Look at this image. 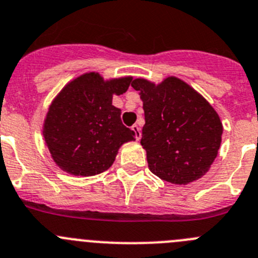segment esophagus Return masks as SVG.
Here are the masks:
<instances>
[{
    "instance_id": "obj_1",
    "label": "esophagus",
    "mask_w": 258,
    "mask_h": 258,
    "mask_svg": "<svg viewBox=\"0 0 258 258\" xmlns=\"http://www.w3.org/2000/svg\"><path fill=\"white\" fill-rule=\"evenodd\" d=\"M132 130H134L135 135H136L137 140H140V139H141V130H140V127H139V124H134V126H132Z\"/></svg>"
}]
</instances>
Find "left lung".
Listing matches in <instances>:
<instances>
[{"label":"left lung","mask_w":258,"mask_h":258,"mask_svg":"<svg viewBox=\"0 0 258 258\" xmlns=\"http://www.w3.org/2000/svg\"><path fill=\"white\" fill-rule=\"evenodd\" d=\"M145 124L141 145L151 173L173 184H187L209 170L220 148V118L197 91L177 78L160 85L136 79Z\"/></svg>","instance_id":"obj_1"}]
</instances>
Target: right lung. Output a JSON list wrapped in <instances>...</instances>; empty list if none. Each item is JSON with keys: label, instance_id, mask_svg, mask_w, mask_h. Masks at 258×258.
<instances>
[{"label": "right lung", "instance_id": "obj_1", "mask_svg": "<svg viewBox=\"0 0 258 258\" xmlns=\"http://www.w3.org/2000/svg\"><path fill=\"white\" fill-rule=\"evenodd\" d=\"M131 78L104 81L95 72L71 81L49 107L44 139L53 160L74 175H95L114 162L119 146L135 140L112 105L113 94L126 93Z\"/></svg>", "mask_w": 258, "mask_h": 258}]
</instances>
